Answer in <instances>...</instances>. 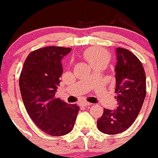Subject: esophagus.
<instances>
[{
    "instance_id": "1",
    "label": "esophagus",
    "mask_w": 158,
    "mask_h": 158,
    "mask_svg": "<svg viewBox=\"0 0 158 158\" xmlns=\"http://www.w3.org/2000/svg\"><path fill=\"white\" fill-rule=\"evenodd\" d=\"M82 105L83 106H91L92 103H89L88 102H82Z\"/></svg>"
}]
</instances>
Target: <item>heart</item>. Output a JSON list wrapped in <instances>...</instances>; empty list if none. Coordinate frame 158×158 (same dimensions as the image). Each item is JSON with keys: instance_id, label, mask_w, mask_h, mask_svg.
I'll list each match as a JSON object with an SVG mask.
<instances>
[{"instance_id": "heart-1", "label": "heart", "mask_w": 158, "mask_h": 158, "mask_svg": "<svg viewBox=\"0 0 158 158\" xmlns=\"http://www.w3.org/2000/svg\"><path fill=\"white\" fill-rule=\"evenodd\" d=\"M83 56L92 68L98 65L106 66L110 60L109 52L106 49L98 47H89L85 49Z\"/></svg>"}]
</instances>
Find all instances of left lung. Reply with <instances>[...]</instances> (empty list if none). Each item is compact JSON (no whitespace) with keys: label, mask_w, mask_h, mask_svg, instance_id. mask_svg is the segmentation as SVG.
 Here are the masks:
<instances>
[{"label":"left lung","mask_w":158,"mask_h":158,"mask_svg":"<svg viewBox=\"0 0 158 158\" xmlns=\"http://www.w3.org/2000/svg\"><path fill=\"white\" fill-rule=\"evenodd\" d=\"M115 66L118 107L114 111L104 109L97 121L101 132L115 135L125 131L138 117L146 96V76L139 59L128 49H116Z\"/></svg>","instance_id":"obj_1"}]
</instances>
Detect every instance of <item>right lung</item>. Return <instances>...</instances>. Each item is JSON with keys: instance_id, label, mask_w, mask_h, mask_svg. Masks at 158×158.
I'll return each mask as SVG.
<instances>
[{"instance_id": "obj_1", "label": "right lung", "mask_w": 158, "mask_h": 158, "mask_svg": "<svg viewBox=\"0 0 158 158\" xmlns=\"http://www.w3.org/2000/svg\"><path fill=\"white\" fill-rule=\"evenodd\" d=\"M71 48L47 47L27 57L19 80L27 111L35 125L51 136H63L74 127L79 107L67 104L55 93L63 73L61 60Z\"/></svg>"}]
</instances>
